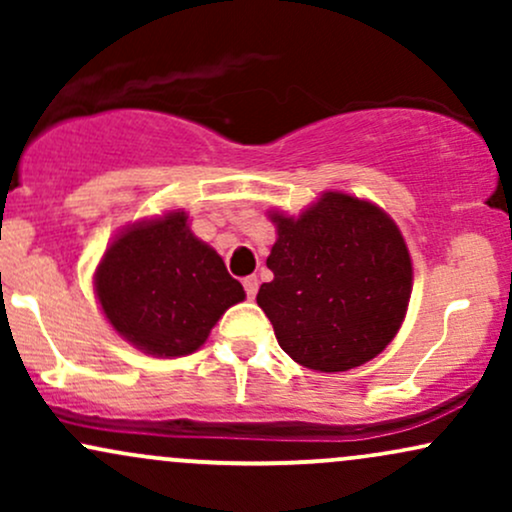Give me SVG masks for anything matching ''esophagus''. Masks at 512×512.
<instances>
[{
  "instance_id": "esophagus-1",
  "label": "esophagus",
  "mask_w": 512,
  "mask_h": 512,
  "mask_svg": "<svg viewBox=\"0 0 512 512\" xmlns=\"http://www.w3.org/2000/svg\"><path fill=\"white\" fill-rule=\"evenodd\" d=\"M243 289H245V296L255 298L257 296V289H260V281H257V276H245V279H243Z\"/></svg>"
}]
</instances>
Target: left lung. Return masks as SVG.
Instances as JSON below:
<instances>
[{"instance_id":"8db88e82","label":"left lung","mask_w":512,"mask_h":512,"mask_svg":"<svg viewBox=\"0 0 512 512\" xmlns=\"http://www.w3.org/2000/svg\"><path fill=\"white\" fill-rule=\"evenodd\" d=\"M276 243L257 305L293 361L339 373L392 342L411 293V260L395 221L363 199L327 192L298 219L272 214Z\"/></svg>"}]
</instances>
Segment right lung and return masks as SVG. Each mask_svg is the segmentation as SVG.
Here are the masks:
<instances>
[{
  "mask_svg": "<svg viewBox=\"0 0 512 512\" xmlns=\"http://www.w3.org/2000/svg\"><path fill=\"white\" fill-rule=\"evenodd\" d=\"M103 313L127 342L156 356H185L245 298L216 250L190 233L185 211L129 228L96 272Z\"/></svg>",
  "mask_w": 512,
  "mask_h": 512,
  "instance_id": "1",
  "label": "right lung"
}]
</instances>
